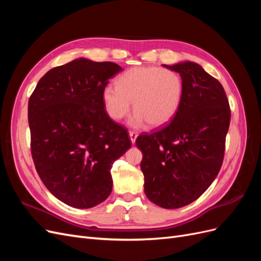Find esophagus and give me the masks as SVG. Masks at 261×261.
Instances as JSON below:
<instances>
[{
	"label": "esophagus",
	"instance_id": "1",
	"mask_svg": "<svg viewBox=\"0 0 261 261\" xmlns=\"http://www.w3.org/2000/svg\"><path fill=\"white\" fill-rule=\"evenodd\" d=\"M137 136H138V134L136 132H134V130L129 132V137H130V140H132V144H135Z\"/></svg>",
	"mask_w": 261,
	"mask_h": 261
}]
</instances>
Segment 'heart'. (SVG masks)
Returning a JSON list of instances; mask_svg holds the SVG:
<instances>
[{
    "instance_id": "b5f03b06",
    "label": "heart",
    "mask_w": 261,
    "mask_h": 261,
    "mask_svg": "<svg viewBox=\"0 0 261 261\" xmlns=\"http://www.w3.org/2000/svg\"><path fill=\"white\" fill-rule=\"evenodd\" d=\"M184 96V82L178 73L158 66H136L116 80V87L102 90V102L108 115L120 121L133 107L130 125L161 127L177 113Z\"/></svg>"
}]
</instances>
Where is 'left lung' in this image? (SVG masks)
<instances>
[{
  "instance_id": "8db88e82",
  "label": "left lung",
  "mask_w": 261,
  "mask_h": 261,
  "mask_svg": "<svg viewBox=\"0 0 261 261\" xmlns=\"http://www.w3.org/2000/svg\"><path fill=\"white\" fill-rule=\"evenodd\" d=\"M178 73L184 96L173 120L136 146L145 193L150 201L176 209L198 199L217 177L223 162L231 110L222 85L194 62L163 65Z\"/></svg>"
}]
</instances>
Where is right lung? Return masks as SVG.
<instances>
[{
  "mask_svg": "<svg viewBox=\"0 0 261 261\" xmlns=\"http://www.w3.org/2000/svg\"><path fill=\"white\" fill-rule=\"evenodd\" d=\"M122 67L77 59L50 69L28 102L30 149L45 187L87 209L112 192V164L129 149L127 129L108 115L102 90Z\"/></svg>",
  "mask_w": 261,
  "mask_h": 261,
  "instance_id": "right-lung-1",
  "label": "right lung"
}]
</instances>
